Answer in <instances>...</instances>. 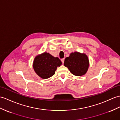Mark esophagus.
<instances>
[{"label": "esophagus", "instance_id": "34e87169", "mask_svg": "<svg viewBox=\"0 0 120 120\" xmlns=\"http://www.w3.org/2000/svg\"><path fill=\"white\" fill-rule=\"evenodd\" d=\"M61 61H62V62L63 63V64H64V61H65V58H62V60H61Z\"/></svg>", "mask_w": 120, "mask_h": 120}]
</instances>
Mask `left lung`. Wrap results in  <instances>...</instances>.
Instances as JSON below:
<instances>
[{
  "mask_svg": "<svg viewBox=\"0 0 120 120\" xmlns=\"http://www.w3.org/2000/svg\"><path fill=\"white\" fill-rule=\"evenodd\" d=\"M64 66L67 67L70 72L74 75H83L89 68L88 57L85 54L78 52L71 53L69 57L65 58Z\"/></svg>",
  "mask_w": 120,
  "mask_h": 120,
  "instance_id": "1",
  "label": "left lung"
}]
</instances>
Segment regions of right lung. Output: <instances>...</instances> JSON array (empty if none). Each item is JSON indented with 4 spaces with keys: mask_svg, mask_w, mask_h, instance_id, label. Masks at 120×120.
<instances>
[{
    "mask_svg": "<svg viewBox=\"0 0 120 120\" xmlns=\"http://www.w3.org/2000/svg\"><path fill=\"white\" fill-rule=\"evenodd\" d=\"M61 65L62 62L58 57H54L49 53L44 52L35 57L33 68L40 77L47 79L53 76L57 67Z\"/></svg>",
    "mask_w": 120,
    "mask_h": 120,
    "instance_id": "obj_1",
    "label": "right lung"
}]
</instances>
